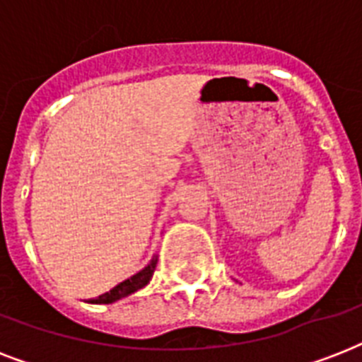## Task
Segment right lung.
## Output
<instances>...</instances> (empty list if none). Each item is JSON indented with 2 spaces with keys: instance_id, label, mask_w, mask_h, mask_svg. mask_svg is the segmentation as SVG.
<instances>
[{
  "instance_id": "add662e5",
  "label": "right lung",
  "mask_w": 362,
  "mask_h": 362,
  "mask_svg": "<svg viewBox=\"0 0 362 362\" xmlns=\"http://www.w3.org/2000/svg\"><path fill=\"white\" fill-rule=\"evenodd\" d=\"M156 264H158V255H153V257L150 259V263H148L142 270H139L136 274H133L131 278H127V280H124L116 287H112L110 291L103 293V295H99L98 298H90L88 303L112 304V303H116V300H120V298L129 297L131 293L139 291V289H142L144 286H148V281L152 280L153 270H156Z\"/></svg>"
}]
</instances>
